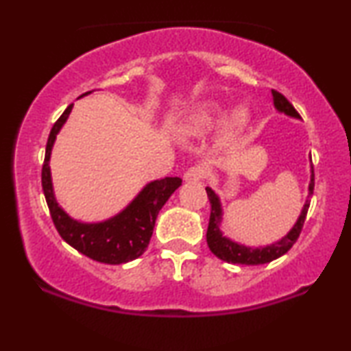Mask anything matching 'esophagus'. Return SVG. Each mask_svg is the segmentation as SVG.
<instances>
[{
	"label": "esophagus",
	"mask_w": 351,
	"mask_h": 351,
	"mask_svg": "<svg viewBox=\"0 0 351 351\" xmlns=\"http://www.w3.org/2000/svg\"><path fill=\"white\" fill-rule=\"evenodd\" d=\"M203 177H204V167H201V166H191V167H189V169L185 171L184 180H185V182H191V184H195V182L203 180Z\"/></svg>",
	"instance_id": "34e87169"
}]
</instances>
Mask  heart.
<instances>
[{
  "label": "heart",
  "mask_w": 351,
  "mask_h": 351,
  "mask_svg": "<svg viewBox=\"0 0 351 351\" xmlns=\"http://www.w3.org/2000/svg\"><path fill=\"white\" fill-rule=\"evenodd\" d=\"M220 112H222V108H220V105L215 102H204L198 105V107L190 113V117L186 118L185 131L190 134L208 132L209 129L213 128V124L215 123V119H217ZM247 118H249L247 108L244 107L234 108L232 117H230L227 123L228 134H232L234 131H238L239 128H243L244 124H246Z\"/></svg>",
  "instance_id": "heart-1"
}]
</instances>
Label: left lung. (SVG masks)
I'll return each mask as SVG.
<instances>
[{
  "instance_id": "1",
  "label": "left lung",
  "mask_w": 351,
  "mask_h": 351,
  "mask_svg": "<svg viewBox=\"0 0 351 351\" xmlns=\"http://www.w3.org/2000/svg\"><path fill=\"white\" fill-rule=\"evenodd\" d=\"M273 95V104H275V108L280 113H285L291 118L300 119V114L297 113V110L292 107V104L287 100L285 95L278 93V90L271 89ZM311 176H310V185H308V196H306V201L302 208V213L297 219L294 227L291 228V232L282 237L280 241L267 244V246L261 247H251L244 246V244H239L237 241H232V239L223 237V233L220 232V222H222V204H220L219 196L214 193L213 189L206 186V191H208V198L210 203V217H209V225H208V233H206V239H208V246L210 252L214 254L215 257H219L220 261L228 262V263H239V265H261V263H268L275 258L285 256V254L289 251V249L294 246V243L299 238L302 232V227H304L306 213H308L310 208V196L313 195L315 189V172L313 166H311Z\"/></svg>"
}]
</instances>
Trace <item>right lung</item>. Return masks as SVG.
I'll list each match as a JSON object with an SVG mask.
<instances>
[{
	"label": "right lung",
	"instance_id": "right-lung-1",
	"mask_svg": "<svg viewBox=\"0 0 351 351\" xmlns=\"http://www.w3.org/2000/svg\"><path fill=\"white\" fill-rule=\"evenodd\" d=\"M88 94H90V90L83 95ZM71 108H73V104L66 107L52 126L46 143L45 162H43L41 184L52 222L62 239L78 252L84 254L86 257L100 263H110V265L131 262L145 252L153 234V228H155L158 213L171 198V195L182 185V179L180 177H165L161 180L150 182L121 213L104 220V222L84 223L71 219L57 203L49 167L51 152L56 137L69 118Z\"/></svg>",
	"mask_w": 351,
	"mask_h": 351
}]
</instances>
